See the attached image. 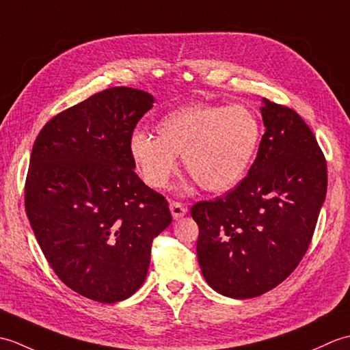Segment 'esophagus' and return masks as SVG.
I'll use <instances>...</instances> for the list:
<instances>
[{
    "label": "esophagus",
    "instance_id": "obj_1",
    "mask_svg": "<svg viewBox=\"0 0 350 350\" xmlns=\"http://www.w3.org/2000/svg\"><path fill=\"white\" fill-rule=\"evenodd\" d=\"M170 212H171V215H173L174 219H180L182 217L187 215V207H185V204H182L179 202H171L170 203Z\"/></svg>",
    "mask_w": 350,
    "mask_h": 350
}]
</instances>
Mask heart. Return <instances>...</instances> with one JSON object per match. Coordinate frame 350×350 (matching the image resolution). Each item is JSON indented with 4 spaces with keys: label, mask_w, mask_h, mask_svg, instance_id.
<instances>
[{
    "label": "heart",
    "mask_w": 350,
    "mask_h": 350,
    "mask_svg": "<svg viewBox=\"0 0 350 350\" xmlns=\"http://www.w3.org/2000/svg\"><path fill=\"white\" fill-rule=\"evenodd\" d=\"M156 135L133 133L129 152L148 187L165 188L182 156L202 189L226 192L243 180L262 138V124L243 105L192 103L163 116Z\"/></svg>",
    "instance_id": "heart-1"
}]
</instances>
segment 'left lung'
Listing matches in <instances>:
<instances>
[{
    "label": "left lung",
    "mask_w": 350,
    "mask_h": 350,
    "mask_svg": "<svg viewBox=\"0 0 350 350\" xmlns=\"http://www.w3.org/2000/svg\"><path fill=\"white\" fill-rule=\"evenodd\" d=\"M265 133L248 174L224 197L192 206L197 256L215 292L248 299L299 265L326 197L325 156L296 111L263 99Z\"/></svg>",
    "instance_id": "left-lung-1"
}]
</instances>
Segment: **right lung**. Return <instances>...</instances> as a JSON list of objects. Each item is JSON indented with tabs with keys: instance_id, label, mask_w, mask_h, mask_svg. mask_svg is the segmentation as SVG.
Masks as SVG:
<instances>
[{
	"instance_id": "right-lung-1",
	"label": "right lung",
	"mask_w": 350,
	"mask_h": 350,
	"mask_svg": "<svg viewBox=\"0 0 350 350\" xmlns=\"http://www.w3.org/2000/svg\"><path fill=\"white\" fill-rule=\"evenodd\" d=\"M143 90L114 87L52 117L37 135L25 211L66 286L113 304L143 286L152 241L171 224L168 202L137 176L132 132L153 107Z\"/></svg>"
}]
</instances>
